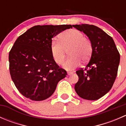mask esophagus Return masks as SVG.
Returning a JSON list of instances; mask_svg holds the SVG:
<instances>
[{"label": "esophagus", "instance_id": "1", "mask_svg": "<svg viewBox=\"0 0 126 126\" xmlns=\"http://www.w3.org/2000/svg\"><path fill=\"white\" fill-rule=\"evenodd\" d=\"M72 74V72H68V76H71Z\"/></svg>", "mask_w": 126, "mask_h": 126}]
</instances>
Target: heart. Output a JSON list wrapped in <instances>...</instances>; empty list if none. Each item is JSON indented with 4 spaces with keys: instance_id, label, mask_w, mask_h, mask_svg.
<instances>
[{
    "instance_id": "b5f03b06",
    "label": "heart",
    "mask_w": 126,
    "mask_h": 126,
    "mask_svg": "<svg viewBox=\"0 0 126 126\" xmlns=\"http://www.w3.org/2000/svg\"><path fill=\"white\" fill-rule=\"evenodd\" d=\"M58 41H52L50 50L52 57L58 64L63 63L66 52L68 50L69 58L65 61L63 66L67 70H73L81 63L87 62L92 53V45L81 32L76 29L66 30L60 34Z\"/></svg>"
}]
</instances>
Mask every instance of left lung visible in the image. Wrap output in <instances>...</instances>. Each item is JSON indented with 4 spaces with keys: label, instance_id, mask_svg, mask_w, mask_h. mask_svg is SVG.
<instances>
[{
    "label": "left lung",
    "instance_id": "1",
    "mask_svg": "<svg viewBox=\"0 0 126 126\" xmlns=\"http://www.w3.org/2000/svg\"><path fill=\"white\" fill-rule=\"evenodd\" d=\"M83 32L92 45V54L85 69L76 71L79 81L75 90L82 98L95 101L110 90L117 76L120 55L113 39L93 25H72Z\"/></svg>",
    "mask_w": 126,
    "mask_h": 126
}]
</instances>
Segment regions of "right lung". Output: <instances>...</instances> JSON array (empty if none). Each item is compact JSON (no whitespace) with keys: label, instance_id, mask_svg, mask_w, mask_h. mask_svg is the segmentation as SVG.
Masks as SVG:
<instances>
[{"label":"right lung","instance_id":"obj_1","mask_svg":"<svg viewBox=\"0 0 126 126\" xmlns=\"http://www.w3.org/2000/svg\"><path fill=\"white\" fill-rule=\"evenodd\" d=\"M71 25H35L19 36L9 53L10 72L18 91L27 98H49L67 72L50 53L52 39Z\"/></svg>","mask_w":126,"mask_h":126}]
</instances>
